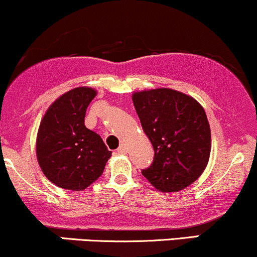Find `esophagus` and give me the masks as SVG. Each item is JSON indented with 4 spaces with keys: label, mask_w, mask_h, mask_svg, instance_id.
Masks as SVG:
<instances>
[{
    "label": "esophagus",
    "mask_w": 257,
    "mask_h": 257,
    "mask_svg": "<svg viewBox=\"0 0 257 257\" xmlns=\"http://www.w3.org/2000/svg\"><path fill=\"white\" fill-rule=\"evenodd\" d=\"M128 151L129 149L125 144H122V145L118 147V153H122V155H125V153H128Z\"/></svg>",
    "instance_id": "obj_1"
}]
</instances>
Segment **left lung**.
<instances>
[{
	"label": "left lung",
	"instance_id": "obj_1",
	"mask_svg": "<svg viewBox=\"0 0 257 257\" xmlns=\"http://www.w3.org/2000/svg\"><path fill=\"white\" fill-rule=\"evenodd\" d=\"M133 102L155 150L152 164L141 174L162 192H178L193 184L210 156L204 108L191 96L167 88L139 91Z\"/></svg>",
	"mask_w": 257,
	"mask_h": 257
}]
</instances>
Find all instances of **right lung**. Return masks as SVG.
I'll return each instance as SVG.
<instances>
[{
	"instance_id": "1",
	"label": "right lung",
	"mask_w": 257,
	"mask_h": 257,
	"mask_svg": "<svg viewBox=\"0 0 257 257\" xmlns=\"http://www.w3.org/2000/svg\"><path fill=\"white\" fill-rule=\"evenodd\" d=\"M95 95L85 87L67 91L53 102L40 124L38 164L47 179L61 188H87L101 176L111 157L100 135L84 125L87 107Z\"/></svg>"
}]
</instances>
